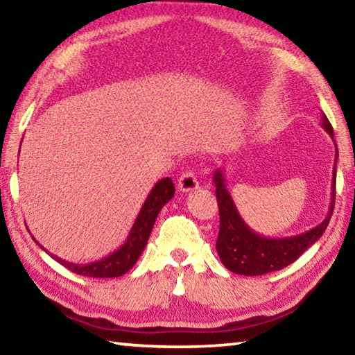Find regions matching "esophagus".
<instances>
[{
    "label": "esophagus",
    "instance_id": "34e87169",
    "mask_svg": "<svg viewBox=\"0 0 355 355\" xmlns=\"http://www.w3.org/2000/svg\"><path fill=\"white\" fill-rule=\"evenodd\" d=\"M199 188V180L192 172H184L178 178V189L182 192H191Z\"/></svg>",
    "mask_w": 355,
    "mask_h": 355
}]
</instances>
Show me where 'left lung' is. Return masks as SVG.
Masks as SVG:
<instances>
[{
	"label": "left lung",
	"mask_w": 355,
	"mask_h": 355,
	"mask_svg": "<svg viewBox=\"0 0 355 355\" xmlns=\"http://www.w3.org/2000/svg\"><path fill=\"white\" fill-rule=\"evenodd\" d=\"M321 127L334 139V128L326 114H322ZM335 142V139H334ZM338 159V148L335 144V166ZM334 166L332 178V199H330L329 213L320 225L310 228L309 232L288 238H268L258 235L257 232L245 224L233 202L230 192L225 186L224 172H214L213 182L216 184V197L219 205V235L216 241V250L228 271L241 275H263L279 271L297 260V258L313 245L322 236L332 218L335 207V182L336 167Z\"/></svg>",
	"instance_id": "obj_1"
}]
</instances>
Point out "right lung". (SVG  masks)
<instances>
[{"instance_id": "obj_1", "label": "right lung", "mask_w": 355, "mask_h": 355, "mask_svg": "<svg viewBox=\"0 0 355 355\" xmlns=\"http://www.w3.org/2000/svg\"><path fill=\"white\" fill-rule=\"evenodd\" d=\"M173 194H175V188H173L172 180L169 177L159 180V182L153 186L152 191H150L146 202H144L141 211L137 214L133 227H131L127 241L120 245L117 250H114L112 254L101 258V260L76 264L71 261H65L58 255L50 254L51 258H55L58 263H61L62 266L69 269V271L84 275V277H95V279L120 277V275L128 272L130 269L136 264L137 258L141 257L142 250L146 249L148 236L150 233H152V228L155 225L156 218H158L161 208H163L166 203L172 199ZM33 239L35 244H39L40 249L48 252L44 245L35 241V238Z\"/></svg>"}]
</instances>
